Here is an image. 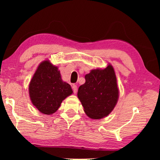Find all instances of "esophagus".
Here are the masks:
<instances>
[{"instance_id": "esophagus-1", "label": "esophagus", "mask_w": 160, "mask_h": 160, "mask_svg": "<svg viewBox=\"0 0 160 160\" xmlns=\"http://www.w3.org/2000/svg\"><path fill=\"white\" fill-rule=\"evenodd\" d=\"M72 89H73V91L74 94H76V92H77V86H76V84L72 85Z\"/></svg>"}]
</instances>
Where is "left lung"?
Returning a JSON list of instances; mask_svg holds the SVG:
<instances>
[{
    "label": "left lung",
    "instance_id": "1",
    "mask_svg": "<svg viewBox=\"0 0 160 160\" xmlns=\"http://www.w3.org/2000/svg\"><path fill=\"white\" fill-rule=\"evenodd\" d=\"M86 82L78 90V98L89 118L99 119L113 110L119 99V89L114 69L108 64L103 69L92 70Z\"/></svg>",
    "mask_w": 160,
    "mask_h": 160
}]
</instances>
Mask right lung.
Wrapping results in <instances>:
<instances>
[{"instance_id": "obj_1", "label": "right lung", "mask_w": 160, "mask_h": 160, "mask_svg": "<svg viewBox=\"0 0 160 160\" xmlns=\"http://www.w3.org/2000/svg\"><path fill=\"white\" fill-rule=\"evenodd\" d=\"M72 93L71 85L62 80L58 67L49 60L39 64L30 80L29 95L32 105L41 113H55L62 100Z\"/></svg>"}]
</instances>
